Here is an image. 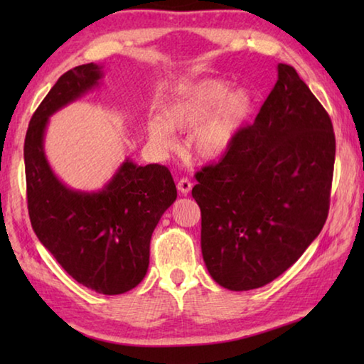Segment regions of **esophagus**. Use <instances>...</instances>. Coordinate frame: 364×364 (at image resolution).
<instances>
[{
	"label": "esophagus",
	"instance_id": "34e87169",
	"mask_svg": "<svg viewBox=\"0 0 364 364\" xmlns=\"http://www.w3.org/2000/svg\"><path fill=\"white\" fill-rule=\"evenodd\" d=\"M176 188H178V191H180L181 194H189V191L193 189V183H191L188 178H181L180 181H178V184H176Z\"/></svg>",
	"mask_w": 364,
	"mask_h": 364
}]
</instances>
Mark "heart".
I'll list each match as a JSON object with an SVG mask.
<instances>
[{
	"instance_id": "b5f03b06",
	"label": "heart",
	"mask_w": 364,
	"mask_h": 364,
	"mask_svg": "<svg viewBox=\"0 0 364 364\" xmlns=\"http://www.w3.org/2000/svg\"><path fill=\"white\" fill-rule=\"evenodd\" d=\"M223 78H202L176 90L175 97L147 122V138L159 151L175 149V133H189L188 151L200 162L223 159L255 107L249 88Z\"/></svg>"
}]
</instances>
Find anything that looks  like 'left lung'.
I'll return each mask as SVG.
<instances>
[{
	"label": "left lung",
	"instance_id": "8db88e82",
	"mask_svg": "<svg viewBox=\"0 0 364 364\" xmlns=\"http://www.w3.org/2000/svg\"><path fill=\"white\" fill-rule=\"evenodd\" d=\"M336 138L292 65L231 151L196 175L207 271L230 291L268 284L299 260L328 218Z\"/></svg>",
	"mask_w": 364,
	"mask_h": 364
}]
</instances>
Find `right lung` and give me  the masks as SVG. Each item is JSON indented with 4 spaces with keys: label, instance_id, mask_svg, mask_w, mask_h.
Listing matches in <instances>:
<instances>
[{
    "label": "right lung",
    "instance_id": "obj_1",
    "mask_svg": "<svg viewBox=\"0 0 364 364\" xmlns=\"http://www.w3.org/2000/svg\"><path fill=\"white\" fill-rule=\"evenodd\" d=\"M104 65L65 72L30 120L23 144L28 215L40 242L73 279L104 295L132 291L149 268L151 236L176 200L170 170L127 157L97 191L67 186L45 152L49 119L101 86Z\"/></svg>",
    "mask_w": 364,
    "mask_h": 364
}]
</instances>
